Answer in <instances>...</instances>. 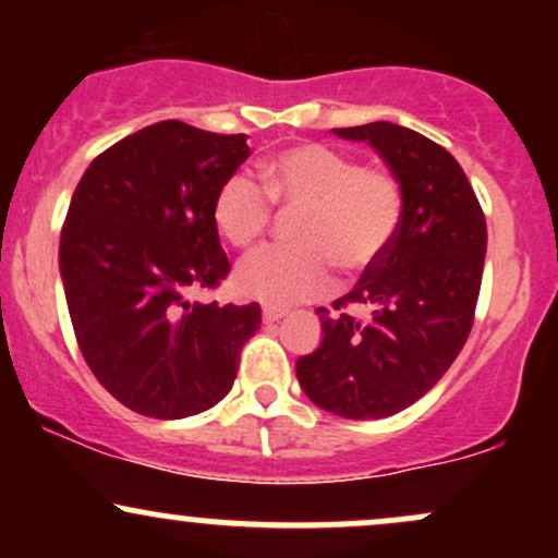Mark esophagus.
Masks as SVG:
<instances>
[{
    "label": "esophagus",
    "mask_w": 558,
    "mask_h": 558,
    "mask_svg": "<svg viewBox=\"0 0 558 558\" xmlns=\"http://www.w3.org/2000/svg\"><path fill=\"white\" fill-rule=\"evenodd\" d=\"M286 315H288V310H283V306H265V310H262L265 323H278V319H283Z\"/></svg>",
    "instance_id": "34e87169"
}]
</instances>
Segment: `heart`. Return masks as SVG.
Segmentation results:
<instances>
[{"label": "heart", "mask_w": 558, "mask_h": 558, "mask_svg": "<svg viewBox=\"0 0 558 558\" xmlns=\"http://www.w3.org/2000/svg\"><path fill=\"white\" fill-rule=\"evenodd\" d=\"M259 172L267 192L246 172L220 185L215 226L233 246H252L270 226L272 198L301 209L291 226L296 246H267L243 259L233 275L235 293L243 299L270 306L317 299L332 283L330 262L351 275L369 270L399 230V181L386 170L362 168L330 146H286L267 157Z\"/></svg>", "instance_id": "obj_1"}]
</instances>
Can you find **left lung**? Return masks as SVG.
I'll use <instances>...</instances> for the list:
<instances>
[{"label": "left lung", "instance_id": "obj_1", "mask_svg": "<svg viewBox=\"0 0 558 558\" xmlns=\"http://www.w3.org/2000/svg\"><path fill=\"white\" fill-rule=\"evenodd\" d=\"M332 133L373 146L401 185L403 209L386 254L336 301L367 317L319 306L323 343L296 362V377L325 412L380 420L422 399L466 343L488 230L464 170L435 141L386 120Z\"/></svg>", "mask_w": 558, "mask_h": 558}]
</instances>
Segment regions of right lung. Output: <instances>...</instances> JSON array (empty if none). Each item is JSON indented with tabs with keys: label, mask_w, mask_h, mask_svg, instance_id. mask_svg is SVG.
I'll return each mask as SVG.
<instances>
[{
	"label": "right lung",
	"mask_w": 558,
	"mask_h": 558,
	"mask_svg": "<svg viewBox=\"0 0 558 558\" xmlns=\"http://www.w3.org/2000/svg\"><path fill=\"white\" fill-rule=\"evenodd\" d=\"M248 157L243 133L162 120L83 172L60 235L75 338L96 380L133 412L183 420L228 396L259 304L191 301L230 265L215 196Z\"/></svg>",
	"instance_id": "1"
}]
</instances>
